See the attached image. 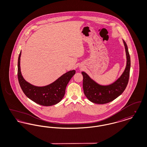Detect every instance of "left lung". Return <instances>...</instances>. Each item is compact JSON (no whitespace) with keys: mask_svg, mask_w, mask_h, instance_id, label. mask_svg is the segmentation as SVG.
<instances>
[{"mask_svg":"<svg viewBox=\"0 0 147 147\" xmlns=\"http://www.w3.org/2000/svg\"><path fill=\"white\" fill-rule=\"evenodd\" d=\"M123 43L127 56L126 68L121 76L113 83L106 86L100 85L91 79L86 73L82 72L83 76L84 94L92 102L98 104H107L114 100L125 90L129 80L131 59L127 45L125 41Z\"/></svg>","mask_w":147,"mask_h":147,"instance_id":"left-lung-1","label":"left lung"}]
</instances>
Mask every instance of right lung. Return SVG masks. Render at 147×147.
<instances>
[{
	"label": "right lung",
	"mask_w": 147,
	"mask_h": 147,
	"mask_svg": "<svg viewBox=\"0 0 147 147\" xmlns=\"http://www.w3.org/2000/svg\"><path fill=\"white\" fill-rule=\"evenodd\" d=\"M20 52L18 58V77L21 89L25 95L39 105L48 106L55 105L63 98L65 88L76 70H70L64 74L52 84L45 86H36L27 82L22 76L20 71Z\"/></svg>",
	"instance_id": "right-lung-1"
}]
</instances>
